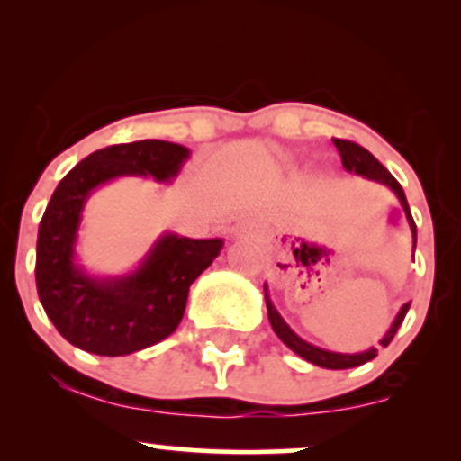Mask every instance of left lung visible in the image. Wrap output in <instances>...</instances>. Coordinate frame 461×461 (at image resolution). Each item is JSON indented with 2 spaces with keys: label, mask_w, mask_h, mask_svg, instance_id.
I'll list each match as a JSON object with an SVG mask.
<instances>
[{
  "label": "left lung",
  "mask_w": 461,
  "mask_h": 461,
  "mask_svg": "<svg viewBox=\"0 0 461 461\" xmlns=\"http://www.w3.org/2000/svg\"><path fill=\"white\" fill-rule=\"evenodd\" d=\"M331 140H333V145H336L338 153H340L342 167H345L348 173H356V176H362L366 179H373V182L384 184V186H388L396 194V199L401 201V205H403V210H405L407 223H410L411 236H414V249H416V225H414V219H411L410 205H407L405 193H403V188H401V184L396 182V179L390 176L388 168H385L384 164L373 156V153L364 149V147H359L351 140H340V139H331ZM264 299H267L268 321H271L273 331L277 333L279 340H282L288 348H293L297 356L308 359V362H312V364H316V366L331 368V370L356 368V366H359V364H366L373 357H377V348L375 347H370L368 351H359V353H336V351H327V348H321L316 345H310V342H305L303 338L297 336V333L290 330L288 322L282 319V314H279L277 308L273 305L271 297H268L267 284H264ZM407 310H410V303H405L403 308L399 310V314H396V319L393 321V325H390V330L385 331V336L379 340V345L382 347L390 345V340H393L394 333L399 331L401 322H403V319H405Z\"/></svg>",
  "instance_id": "1"
}]
</instances>
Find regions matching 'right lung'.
<instances>
[{
	"label": "right lung",
	"instance_id": "obj_1",
	"mask_svg": "<svg viewBox=\"0 0 461 461\" xmlns=\"http://www.w3.org/2000/svg\"><path fill=\"white\" fill-rule=\"evenodd\" d=\"M190 149L167 140L113 145L77 162L51 194L36 240V290L65 340L95 356H130L177 330L190 284L223 249V238L177 236L153 242L131 273H88L76 260L84 205L95 188L116 177H153L173 182Z\"/></svg>",
	"mask_w": 461,
	"mask_h": 461
}]
</instances>
